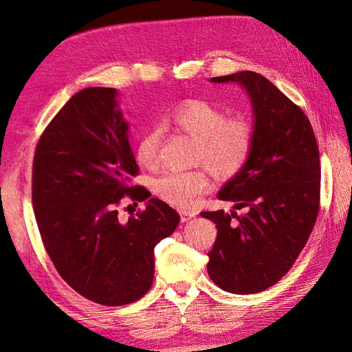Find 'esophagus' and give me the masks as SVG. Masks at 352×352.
Here are the masks:
<instances>
[{"label": "esophagus", "instance_id": "1", "mask_svg": "<svg viewBox=\"0 0 352 352\" xmlns=\"http://www.w3.org/2000/svg\"><path fill=\"white\" fill-rule=\"evenodd\" d=\"M195 217V212H192V210H180V219L182 221H189L190 219H194Z\"/></svg>", "mask_w": 352, "mask_h": 352}]
</instances>
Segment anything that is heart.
<instances>
[{
    "label": "heart",
    "mask_w": 352,
    "mask_h": 352,
    "mask_svg": "<svg viewBox=\"0 0 352 352\" xmlns=\"http://www.w3.org/2000/svg\"><path fill=\"white\" fill-rule=\"evenodd\" d=\"M177 132L195 138L192 163L204 164L217 177L231 178L246 168L255 148V126L246 117H228L220 106L204 100H188L168 115ZM163 131L151 127L138 140L135 158L143 168L160 163ZM210 188L206 169L168 172L152 183L154 192L178 208H192Z\"/></svg>",
    "instance_id": "b5f03b06"
}]
</instances>
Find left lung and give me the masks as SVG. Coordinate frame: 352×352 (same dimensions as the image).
<instances>
[{
	"label": "left lung",
	"instance_id": "8db88e82",
	"mask_svg": "<svg viewBox=\"0 0 352 352\" xmlns=\"http://www.w3.org/2000/svg\"><path fill=\"white\" fill-rule=\"evenodd\" d=\"M212 81L246 87L255 113V148L246 168L219 194L245 212H201L217 226L208 274L223 291L255 294L282 280L314 229L320 155L306 113L263 75L245 70Z\"/></svg>",
	"mask_w": 352,
	"mask_h": 352
}]
</instances>
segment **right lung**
Instances as JSON below:
<instances>
[{
	"label": "right lung",
	"instance_id": "right-lung-1",
	"mask_svg": "<svg viewBox=\"0 0 352 352\" xmlns=\"http://www.w3.org/2000/svg\"><path fill=\"white\" fill-rule=\"evenodd\" d=\"M115 97L112 87L76 92L43 131L32 166L44 249L74 291L103 306L129 305L149 291L154 248L180 221L160 198L120 221L123 200L151 194L132 183L140 168Z\"/></svg>",
	"mask_w": 352,
	"mask_h": 352
}]
</instances>
